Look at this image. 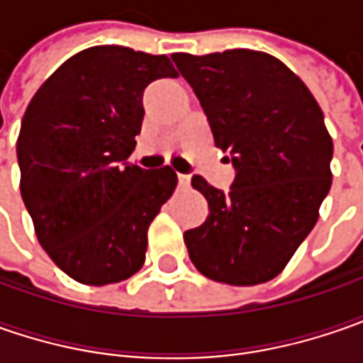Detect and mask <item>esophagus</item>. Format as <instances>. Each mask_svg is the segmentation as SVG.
<instances>
[{"label":"esophagus","mask_w":363,"mask_h":363,"mask_svg":"<svg viewBox=\"0 0 363 363\" xmlns=\"http://www.w3.org/2000/svg\"><path fill=\"white\" fill-rule=\"evenodd\" d=\"M177 184H179V188H188V186H189V175L177 174Z\"/></svg>","instance_id":"34e87169"}]
</instances>
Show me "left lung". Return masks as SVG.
Returning a JSON list of instances; mask_svg holds the SVG:
<instances>
[{
	"mask_svg": "<svg viewBox=\"0 0 363 363\" xmlns=\"http://www.w3.org/2000/svg\"><path fill=\"white\" fill-rule=\"evenodd\" d=\"M172 60L236 169L228 194L191 177L210 214L184 234L189 258L218 283H267L313 230L331 188L333 141L323 111L305 82L267 52H179Z\"/></svg>",
	"mask_w": 363,
	"mask_h": 363,
	"instance_id": "1",
	"label": "left lung"
}]
</instances>
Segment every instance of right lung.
<instances>
[{
  "label": "right lung",
  "mask_w": 363,
  "mask_h": 363,
  "mask_svg": "<svg viewBox=\"0 0 363 363\" xmlns=\"http://www.w3.org/2000/svg\"><path fill=\"white\" fill-rule=\"evenodd\" d=\"M177 72L165 54L92 46L38 89L18 137L20 189L42 248L68 277L103 286L145 262L147 230L177 186L129 163L143 91Z\"/></svg>",
  "instance_id": "right-lung-1"
}]
</instances>
